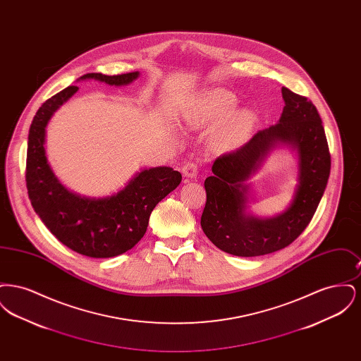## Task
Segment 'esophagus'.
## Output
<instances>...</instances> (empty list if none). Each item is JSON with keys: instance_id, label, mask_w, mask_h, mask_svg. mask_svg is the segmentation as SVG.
Here are the masks:
<instances>
[{"instance_id": "1", "label": "esophagus", "mask_w": 361, "mask_h": 361, "mask_svg": "<svg viewBox=\"0 0 361 361\" xmlns=\"http://www.w3.org/2000/svg\"><path fill=\"white\" fill-rule=\"evenodd\" d=\"M183 174L187 178H196V176L199 174V166L196 162L193 161H188L184 166H183Z\"/></svg>"}]
</instances>
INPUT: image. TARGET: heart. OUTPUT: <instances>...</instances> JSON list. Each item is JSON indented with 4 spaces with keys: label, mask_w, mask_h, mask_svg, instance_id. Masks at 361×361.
I'll list each match as a JSON object with an SVG mask.
<instances>
[{
    "label": "heart",
    "mask_w": 361,
    "mask_h": 361,
    "mask_svg": "<svg viewBox=\"0 0 361 361\" xmlns=\"http://www.w3.org/2000/svg\"><path fill=\"white\" fill-rule=\"evenodd\" d=\"M235 104L237 97L234 93L226 89L218 87L208 90L190 111L189 124L195 128L218 124L234 108ZM224 120L215 133V142L221 149L227 150L238 146L246 137L252 127L253 116L247 111L237 109L231 112Z\"/></svg>",
    "instance_id": "heart-1"
}]
</instances>
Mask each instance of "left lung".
<instances>
[{
    "mask_svg": "<svg viewBox=\"0 0 361 361\" xmlns=\"http://www.w3.org/2000/svg\"><path fill=\"white\" fill-rule=\"evenodd\" d=\"M286 106L279 123L258 131L242 147L221 155L207 177V202L202 228L226 253L240 257L264 256L284 249L309 226L326 188L331 159L322 121L307 97L281 87ZM288 144L300 155V184L292 206L274 219L261 220L245 212V181L257 171L276 144Z\"/></svg>",
    "mask_w": 361,
    "mask_h": 361,
    "instance_id": "left-lung-1",
    "label": "left lung"
}]
</instances>
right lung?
<instances>
[{
  "instance_id": "obj_1",
  "label": "right lung",
  "mask_w": 361,
  "mask_h": 361,
  "mask_svg": "<svg viewBox=\"0 0 361 361\" xmlns=\"http://www.w3.org/2000/svg\"><path fill=\"white\" fill-rule=\"evenodd\" d=\"M139 73L104 75L87 73L80 80L127 85ZM78 90L70 85L37 109L28 134L25 181L35 212L69 249L87 257H115L133 249L145 235L154 207L177 188L181 173L169 166L145 169L116 195L89 199L65 188L47 162L46 127L54 112Z\"/></svg>"
}]
</instances>
